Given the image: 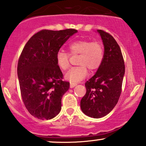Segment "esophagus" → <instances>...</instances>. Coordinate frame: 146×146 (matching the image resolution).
I'll return each mask as SVG.
<instances>
[{
    "label": "esophagus",
    "instance_id": "esophagus-1",
    "mask_svg": "<svg viewBox=\"0 0 146 146\" xmlns=\"http://www.w3.org/2000/svg\"><path fill=\"white\" fill-rule=\"evenodd\" d=\"M77 84H78L73 83V82H71V83H70V88H74L75 86H76Z\"/></svg>",
    "mask_w": 146,
    "mask_h": 146
}]
</instances>
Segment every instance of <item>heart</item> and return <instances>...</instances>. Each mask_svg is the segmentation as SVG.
Instances as JSON below:
<instances>
[{
	"label": "heart",
	"instance_id": "obj_1",
	"mask_svg": "<svg viewBox=\"0 0 146 146\" xmlns=\"http://www.w3.org/2000/svg\"><path fill=\"white\" fill-rule=\"evenodd\" d=\"M71 55L80 54L78 64L66 73L65 78L70 82L77 83L86 77L88 69L94 71L101 66L103 60L104 50L101 43L91 42L88 40H79L73 42L68 46ZM56 64L62 71L69 68V56L67 53L60 50L56 56Z\"/></svg>",
	"mask_w": 146,
	"mask_h": 146
}]
</instances>
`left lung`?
Here are the masks:
<instances>
[{
    "mask_svg": "<svg viewBox=\"0 0 146 146\" xmlns=\"http://www.w3.org/2000/svg\"><path fill=\"white\" fill-rule=\"evenodd\" d=\"M104 46L103 60L96 73L85 83L86 93L80 102L88 116L100 118L114 108L122 91L125 66L120 47L109 33L97 30Z\"/></svg>",
    "mask_w": 146,
    "mask_h": 146,
    "instance_id": "8db88e82",
    "label": "left lung"
}]
</instances>
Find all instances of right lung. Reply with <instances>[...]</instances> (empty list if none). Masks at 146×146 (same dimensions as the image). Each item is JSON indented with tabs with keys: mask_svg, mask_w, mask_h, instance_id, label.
<instances>
[{
	"mask_svg": "<svg viewBox=\"0 0 146 146\" xmlns=\"http://www.w3.org/2000/svg\"><path fill=\"white\" fill-rule=\"evenodd\" d=\"M75 29L42 30L29 40L17 64V77L23 102L31 115L41 120H50L61 110V99L69 88L62 81L56 56Z\"/></svg>",
	"mask_w": 146,
	"mask_h": 146,
	"instance_id": "obj_1",
	"label": "right lung"
}]
</instances>
